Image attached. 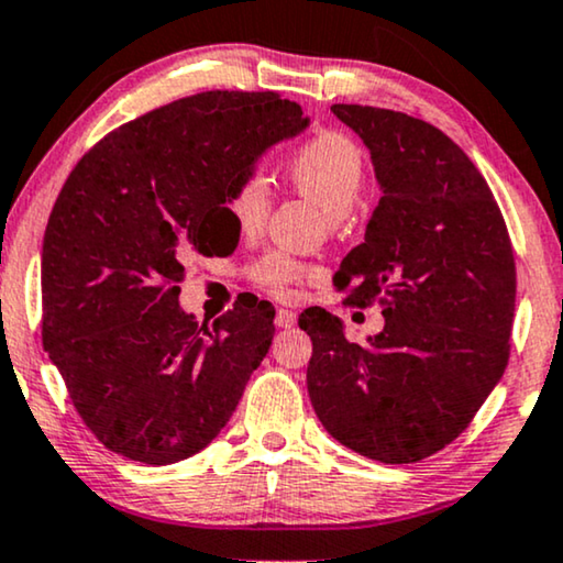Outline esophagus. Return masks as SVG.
Returning <instances> with one entry per match:
<instances>
[{"mask_svg": "<svg viewBox=\"0 0 563 563\" xmlns=\"http://www.w3.org/2000/svg\"><path fill=\"white\" fill-rule=\"evenodd\" d=\"M292 323H296V313L288 311V308H280V311L275 313V327L278 329H290Z\"/></svg>", "mask_w": 563, "mask_h": 563, "instance_id": "34e87169", "label": "esophagus"}]
</instances>
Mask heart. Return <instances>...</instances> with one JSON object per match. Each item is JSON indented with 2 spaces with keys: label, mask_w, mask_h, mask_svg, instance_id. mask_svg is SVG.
<instances>
[{
  "label": "heart",
  "mask_w": 563,
  "mask_h": 563,
  "mask_svg": "<svg viewBox=\"0 0 563 563\" xmlns=\"http://www.w3.org/2000/svg\"><path fill=\"white\" fill-rule=\"evenodd\" d=\"M364 176L362 150L342 132L327 130L316 134L292 153L288 163L290 184L321 206L331 221L344 219L357 201ZM273 194L263 173H244L234 180L227 196V211L244 234L263 229L271 213ZM308 267L285 252H267L250 267L252 280L275 296H290Z\"/></svg>",
  "instance_id": "heart-1"
}]
</instances>
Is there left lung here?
<instances>
[{"label": "left lung", "mask_w": 563, "mask_h": 563, "mask_svg": "<svg viewBox=\"0 0 563 563\" xmlns=\"http://www.w3.org/2000/svg\"><path fill=\"white\" fill-rule=\"evenodd\" d=\"M372 155L379 203L334 275L357 303L379 296L385 327L352 344L323 308L308 398L331 437L383 464L454 441L500 383L516 313V257L487 180L437 126L393 109L334 104Z\"/></svg>", "instance_id": "1"}]
</instances>
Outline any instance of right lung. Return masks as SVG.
I'll list each match as a JSON object with an SVG mask.
<instances>
[{
	"label": "right lung",
	"instance_id": "add662e5",
	"mask_svg": "<svg viewBox=\"0 0 563 563\" xmlns=\"http://www.w3.org/2000/svg\"><path fill=\"white\" fill-rule=\"evenodd\" d=\"M306 124L275 91H203L117 126L63 184L43 240V346L114 454L176 464L232 418L275 308L234 306L209 331L178 283L188 255L224 252L234 180Z\"/></svg>",
	"mask_w": 563,
	"mask_h": 563
}]
</instances>
